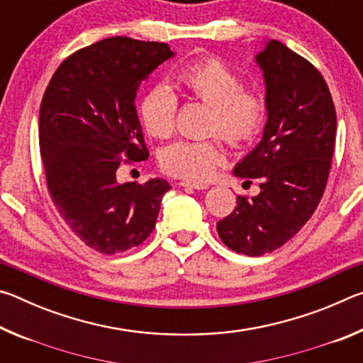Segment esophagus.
Returning <instances> with one entry per match:
<instances>
[{
  "mask_svg": "<svg viewBox=\"0 0 363 363\" xmlns=\"http://www.w3.org/2000/svg\"><path fill=\"white\" fill-rule=\"evenodd\" d=\"M179 186L181 187H190V189H195V190H205V189H208V184L206 182H196V181H181Z\"/></svg>",
  "mask_w": 363,
  "mask_h": 363,
  "instance_id": "34e87169",
  "label": "esophagus"
}]
</instances>
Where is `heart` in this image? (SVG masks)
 I'll return each mask as SVG.
<instances>
[{
  "instance_id": "1",
  "label": "heart",
  "mask_w": 363,
  "mask_h": 363,
  "mask_svg": "<svg viewBox=\"0 0 363 363\" xmlns=\"http://www.w3.org/2000/svg\"><path fill=\"white\" fill-rule=\"evenodd\" d=\"M176 82L186 94L211 107L210 133H219L232 147L255 140L267 120V101L259 91L245 89L240 75L219 59L208 57L177 72ZM177 99L169 86L157 84L139 104V115L147 133L168 138L174 130ZM224 160L219 140L181 139L164 147L160 157L163 169L184 179H203Z\"/></svg>"
}]
</instances>
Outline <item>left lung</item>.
<instances>
[{
  "mask_svg": "<svg viewBox=\"0 0 363 363\" xmlns=\"http://www.w3.org/2000/svg\"><path fill=\"white\" fill-rule=\"evenodd\" d=\"M255 60L266 83L267 121L261 143L233 174L259 179L261 192L238 195L235 210L216 224L224 245L247 256L272 253L311 219L327 186L336 138L333 99L309 60L277 40L267 41Z\"/></svg>",
  "mask_w": 363,
  "mask_h": 363,
  "instance_id": "1",
  "label": "left lung"
}]
</instances>
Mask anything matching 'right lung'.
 <instances>
[{"mask_svg": "<svg viewBox=\"0 0 363 363\" xmlns=\"http://www.w3.org/2000/svg\"><path fill=\"white\" fill-rule=\"evenodd\" d=\"M167 43L113 36L67 57L40 107V150L49 195L67 225L104 255L143 243L157 223L164 179L116 181L123 163L149 157L136 94L160 64Z\"/></svg>", "mask_w": 363, "mask_h": 363, "instance_id": "add662e5", "label": "right lung"}]
</instances>
